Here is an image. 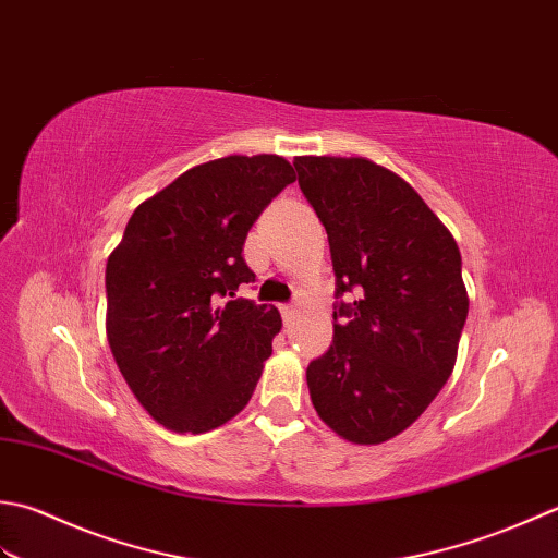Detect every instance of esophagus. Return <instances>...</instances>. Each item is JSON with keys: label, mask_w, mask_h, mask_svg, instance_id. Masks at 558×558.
Here are the masks:
<instances>
[{"label": "esophagus", "mask_w": 558, "mask_h": 558, "mask_svg": "<svg viewBox=\"0 0 558 558\" xmlns=\"http://www.w3.org/2000/svg\"><path fill=\"white\" fill-rule=\"evenodd\" d=\"M281 317H283V323L289 325L295 317V305H281Z\"/></svg>", "instance_id": "obj_1"}]
</instances>
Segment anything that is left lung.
I'll return each mask as SVG.
<instances>
[{"instance_id":"1","label":"left lung","mask_w":558,"mask_h":558,"mask_svg":"<svg viewBox=\"0 0 558 558\" xmlns=\"http://www.w3.org/2000/svg\"><path fill=\"white\" fill-rule=\"evenodd\" d=\"M323 221L339 303L335 337L305 371L317 416L356 446L400 436L458 361L470 311L452 233L418 192L363 156H295Z\"/></svg>"}]
</instances>
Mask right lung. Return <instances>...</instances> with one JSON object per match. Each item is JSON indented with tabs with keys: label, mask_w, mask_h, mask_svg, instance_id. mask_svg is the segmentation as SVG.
<instances>
[{
	"label": "right lung",
	"mask_w": 558,
	"mask_h": 558,
	"mask_svg": "<svg viewBox=\"0 0 558 558\" xmlns=\"http://www.w3.org/2000/svg\"><path fill=\"white\" fill-rule=\"evenodd\" d=\"M277 154L199 163L144 199L106 265V335L122 378L154 422L207 434L253 397L281 315L235 299L255 281L250 226L293 183Z\"/></svg>",
	"instance_id": "add662e5"
}]
</instances>
